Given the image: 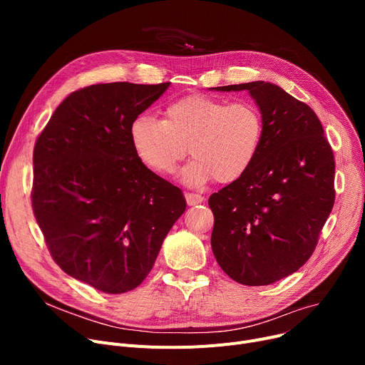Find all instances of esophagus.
Returning <instances> with one entry per match:
<instances>
[{
  "label": "esophagus",
  "mask_w": 365,
  "mask_h": 365,
  "mask_svg": "<svg viewBox=\"0 0 365 365\" xmlns=\"http://www.w3.org/2000/svg\"><path fill=\"white\" fill-rule=\"evenodd\" d=\"M185 200L187 202V205H195L204 201V197H201L200 194H194V192H185Z\"/></svg>",
  "instance_id": "1"
}]
</instances>
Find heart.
<instances>
[{
  "label": "heart",
  "mask_w": 365,
  "mask_h": 365,
  "mask_svg": "<svg viewBox=\"0 0 365 365\" xmlns=\"http://www.w3.org/2000/svg\"><path fill=\"white\" fill-rule=\"evenodd\" d=\"M263 139L260 109L250 101H226L189 94L167 105L164 120L142 113L130 124V140L152 171L167 176L189 152L194 158L180 171L187 186L216 179L231 183L256 160Z\"/></svg>",
  "instance_id": "obj_1"
}]
</instances>
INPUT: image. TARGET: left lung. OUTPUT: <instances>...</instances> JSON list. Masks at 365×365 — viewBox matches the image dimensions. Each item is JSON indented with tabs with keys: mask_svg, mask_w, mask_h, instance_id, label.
Wrapping results in <instances>:
<instances>
[{
	"mask_svg": "<svg viewBox=\"0 0 365 365\" xmlns=\"http://www.w3.org/2000/svg\"><path fill=\"white\" fill-rule=\"evenodd\" d=\"M215 90L250 93L263 139L252 167L208 200L212 248L227 277L267 285L299 271L315 250L334 205L333 149L317 113L281 87L253 81Z\"/></svg>",
	"mask_w": 365,
	"mask_h": 365,
	"instance_id": "left-lung-1",
	"label": "left lung"
}]
</instances>
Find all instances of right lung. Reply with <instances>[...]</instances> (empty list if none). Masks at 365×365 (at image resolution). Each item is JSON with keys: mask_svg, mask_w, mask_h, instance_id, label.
<instances>
[{"mask_svg": "<svg viewBox=\"0 0 365 365\" xmlns=\"http://www.w3.org/2000/svg\"><path fill=\"white\" fill-rule=\"evenodd\" d=\"M170 83L94 84L57 106L34 148L32 210L53 260L72 278L108 294L148 277L182 190L139 158L130 124Z\"/></svg>", "mask_w": 365, "mask_h": 365, "instance_id": "1", "label": "right lung"}]
</instances>
